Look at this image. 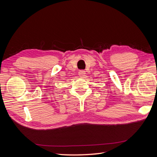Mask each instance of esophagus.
Returning a JSON list of instances; mask_svg holds the SVG:
<instances>
[{"mask_svg": "<svg viewBox=\"0 0 157 157\" xmlns=\"http://www.w3.org/2000/svg\"><path fill=\"white\" fill-rule=\"evenodd\" d=\"M78 75H79V77H80L84 78V76L86 75V72H85V71H83V70H82V71H80L79 72H78Z\"/></svg>", "mask_w": 157, "mask_h": 157, "instance_id": "obj_1", "label": "esophagus"}]
</instances>
